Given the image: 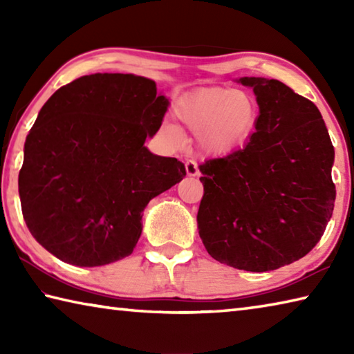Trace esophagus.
Masks as SVG:
<instances>
[{
    "instance_id": "esophagus-1",
    "label": "esophagus",
    "mask_w": 354,
    "mask_h": 354,
    "mask_svg": "<svg viewBox=\"0 0 354 354\" xmlns=\"http://www.w3.org/2000/svg\"><path fill=\"white\" fill-rule=\"evenodd\" d=\"M185 171H187L189 176H196L198 175V164L195 160H185Z\"/></svg>"
}]
</instances>
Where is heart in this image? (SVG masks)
<instances>
[{"label": "heart", "mask_w": 354, "mask_h": 354, "mask_svg": "<svg viewBox=\"0 0 354 354\" xmlns=\"http://www.w3.org/2000/svg\"><path fill=\"white\" fill-rule=\"evenodd\" d=\"M173 115L179 127L198 137L203 149L223 154L241 147L253 134L261 107L248 92L206 87L179 100ZM162 131L173 139H179V131L173 124H164Z\"/></svg>", "instance_id": "b5f03b06"}]
</instances>
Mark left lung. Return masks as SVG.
Instances as JSON below:
<instances>
[{
	"mask_svg": "<svg viewBox=\"0 0 354 354\" xmlns=\"http://www.w3.org/2000/svg\"><path fill=\"white\" fill-rule=\"evenodd\" d=\"M261 107L247 145L200 165V237L215 261L268 272L306 256L333 215L334 147L320 111L278 80L241 77Z\"/></svg>",
	"mask_w": 354,
	"mask_h": 354,
	"instance_id": "obj_1",
	"label": "left lung"
}]
</instances>
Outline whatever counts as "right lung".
<instances>
[{"label": "right lung", "instance_id": "right-lung-1", "mask_svg": "<svg viewBox=\"0 0 354 354\" xmlns=\"http://www.w3.org/2000/svg\"><path fill=\"white\" fill-rule=\"evenodd\" d=\"M169 100L143 76H81L51 95L25 142L23 218L41 247L71 266L129 256L149 200L185 176L176 158L143 145Z\"/></svg>", "mask_w": 354, "mask_h": 354}]
</instances>
